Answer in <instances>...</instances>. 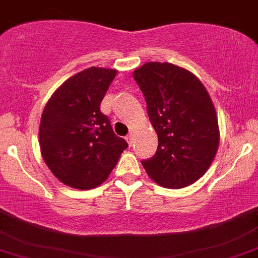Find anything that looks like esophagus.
<instances>
[{
	"label": "esophagus",
	"instance_id": "1",
	"mask_svg": "<svg viewBox=\"0 0 258 258\" xmlns=\"http://www.w3.org/2000/svg\"><path fill=\"white\" fill-rule=\"evenodd\" d=\"M126 141H127V144H128L130 147H132V145H134V136H132V135L126 136Z\"/></svg>",
	"mask_w": 258,
	"mask_h": 258
}]
</instances>
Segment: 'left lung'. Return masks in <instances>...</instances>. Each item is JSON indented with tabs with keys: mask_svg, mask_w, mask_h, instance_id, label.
Returning <instances> with one entry per match:
<instances>
[{
	"mask_svg": "<svg viewBox=\"0 0 258 258\" xmlns=\"http://www.w3.org/2000/svg\"><path fill=\"white\" fill-rule=\"evenodd\" d=\"M132 76L158 137L157 151L142 166L160 186H189L209 170L220 142L209 92L195 75L167 62H147Z\"/></svg>",
	"mask_w": 258,
	"mask_h": 258,
	"instance_id": "obj_1",
	"label": "left lung"
}]
</instances>
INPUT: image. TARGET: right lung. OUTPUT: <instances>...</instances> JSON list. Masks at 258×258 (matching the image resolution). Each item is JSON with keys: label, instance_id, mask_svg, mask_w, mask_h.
Wrapping results in <instances>:
<instances>
[{"label": "right lung", "instance_id": "right-lung-1", "mask_svg": "<svg viewBox=\"0 0 258 258\" xmlns=\"http://www.w3.org/2000/svg\"><path fill=\"white\" fill-rule=\"evenodd\" d=\"M116 74L100 67L83 70L59 86L43 110L41 153L52 173L67 186L97 187L128 147L100 108Z\"/></svg>", "mask_w": 258, "mask_h": 258}]
</instances>
